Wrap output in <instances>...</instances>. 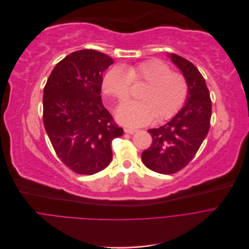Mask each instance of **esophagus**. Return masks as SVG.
Here are the masks:
<instances>
[{
	"label": "esophagus",
	"mask_w": 249,
	"mask_h": 249,
	"mask_svg": "<svg viewBox=\"0 0 249 249\" xmlns=\"http://www.w3.org/2000/svg\"><path fill=\"white\" fill-rule=\"evenodd\" d=\"M136 131V129H133V128H124V132L125 133H129V134H132Z\"/></svg>",
	"instance_id": "obj_1"
}]
</instances>
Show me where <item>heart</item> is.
I'll list each match as a JSON object with an SVG mask.
<instances>
[{
    "label": "heart",
    "instance_id": "1",
    "mask_svg": "<svg viewBox=\"0 0 249 249\" xmlns=\"http://www.w3.org/2000/svg\"><path fill=\"white\" fill-rule=\"evenodd\" d=\"M132 84L145 83L137 98L139 101L124 104L118 111L119 122L127 126H141L164 122L173 118L183 106L188 83L183 74L172 71L169 65L160 60H148L127 66L110 69L103 77L104 93L119 103L126 101Z\"/></svg>",
    "mask_w": 249,
    "mask_h": 249
}]
</instances>
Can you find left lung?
<instances>
[{"label":"left lung","mask_w":249,"mask_h":249,"mask_svg":"<svg viewBox=\"0 0 249 249\" xmlns=\"http://www.w3.org/2000/svg\"><path fill=\"white\" fill-rule=\"evenodd\" d=\"M171 59L187 80L186 103L168 124L148 129L152 144L141 155L148 169L163 175L180 171L193 159L209 131L212 114L210 93L199 71L180 56L172 54Z\"/></svg>","instance_id":"8db88e82"}]
</instances>
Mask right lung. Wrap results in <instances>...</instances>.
I'll return each mask as SVG.
<instances>
[{"instance_id":"1","label":"right lung","mask_w":249,"mask_h":249,"mask_svg":"<svg viewBox=\"0 0 249 249\" xmlns=\"http://www.w3.org/2000/svg\"><path fill=\"white\" fill-rule=\"evenodd\" d=\"M113 59L79 50L59 62L44 87L43 123L61 161L79 175H93L112 161V141L124 133L104 107L102 74Z\"/></svg>"}]
</instances>
